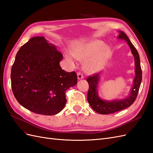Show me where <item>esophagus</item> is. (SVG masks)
I'll return each mask as SVG.
<instances>
[{
  "label": "esophagus",
  "mask_w": 153,
  "mask_h": 153,
  "mask_svg": "<svg viewBox=\"0 0 153 153\" xmlns=\"http://www.w3.org/2000/svg\"><path fill=\"white\" fill-rule=\"evenodd\" d=\"M77 77H78V80H80V79H82V78H84V76H83V75L80 72L77 73Z\"/></svg>",
  "instance_id": "esophagus-1"
}]
</instances>
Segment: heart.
Returning a JSON list of instances; mask_svg holds the SVG:
<instances>
[{"mask_svg":"<svg viewBox=\"0 0 153 153\" xmlns=\"http://www.w3.org/2000/svg\"><path fill=\"white\" fill-rule=\"evenodd\" d=\"M110 55V49L105 45L103 41L92 40L89 42L78 44L75 46L72 53L68 52L66 57L71 62L75 59L85 61L84 69L86 72L94 73L102 68L104 62Z\"/></svg>","mask_w":153,"mask_h":153,"instance_id":"heart-1","label":"heart"}]
</instances>
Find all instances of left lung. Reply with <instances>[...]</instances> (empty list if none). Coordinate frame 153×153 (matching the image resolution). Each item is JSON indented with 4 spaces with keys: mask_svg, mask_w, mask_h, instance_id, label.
Instances as JSON below:
<instances>
[{
    "mask_svg": "<svg viewBox=\"0 0 153 153\" xmlns=\"http://www.w3.org/2000/svg\"><path fill=\"white\" fill-rule=\"evenodd\" d=\"M119 39H124L130 47L131 53L135 58V77L133 80V85L129 96L122 100L106 101L101 100L98 94V85L100 81V73L94 74L87 78L89 88L87 93V101L95 112L100 114H109L115 113L130 106L135 101L142 82V69L140 57L137 50L129 41L126 34L123 31H119Z\"/></svg>",
    "mask_w": 153,
    "mask_h": 153,
    "instance_id": "8db88e82",
    "label": "left lung"
}]
</instances>
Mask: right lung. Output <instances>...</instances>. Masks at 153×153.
Wrapping results in <instances>:
<instances>
[{"label":"right lung","mask_w":153,"mask_h":153,"mask_svg":"<svg viewBox=\"0 0 153 153\" xmlns=\"http://www.w3.org/2000/svg\"><path fill=\"white\" fill-rule=\"evenodd\" d=\"M62 54L44 37H33L18 50L11 68L12 91L22 106L45 115L57 114L66 103L65 92L77 83L75 71L60 66Z\"/></svg>","instance_id":"1"}]
</instances>
